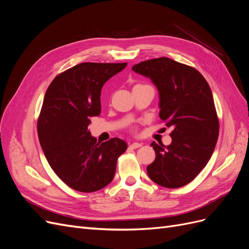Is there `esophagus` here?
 <instances>
[{"label":"esophagus","mask_w":249,"mask_h":249,"mask_svg":"<svg viewBox=\"0 0 249 249\" xmlns=\"http://www.w3.org/2000/svg\"><path fill=\"white\" fill-rule=\"evenodd\" d=\"M140 146H142V143H140V142H133V143H131L129 147L132 148V149H135V148H138Z\"/></svg>","instance_id":"1"}]
</instances>
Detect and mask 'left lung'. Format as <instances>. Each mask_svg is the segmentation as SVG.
Returning <instances> with one entry per match:
<instances>
[{
	"label": "left lung",
	"instance_id": "8db88e82",
	"mask_svg": "<svg viewBox=\"0 0 249 249\" xmlns=\"http://www.w3.org/2000/svg\"><path fill=\"white\" fill-rule=\"evenodd\" d=\"M132 71L153 81L159 90V116L171 126V143L152 145L155 161L147 175L165 188L183 187L198 176L212 157L219 135L212 91L194 67L161 57L142 61Z\"/></svg>",
	"mask_w": 249,
	"mask_h": 249
}]
</instances>
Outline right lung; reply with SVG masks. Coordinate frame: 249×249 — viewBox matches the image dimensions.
<instances>
[{
    "label": "right lung",
    "mask_w": 249,
    "mask_h": 249,
    "mask_svg": "<svg viewBox=\"0 0 249 249\" xmlns=\"http://www.w3.org/2000/svg\"><path fill=\"white\" fill-rule=\"evenodd\" d=\"M126 63H80L52 81L37 122L41 148L58 178L80 192H94L112 182L126 143L97 142L88 131L101 114V90Z\"/></svg>",
    "instance_id": "add662e5"
}]
</instances>
